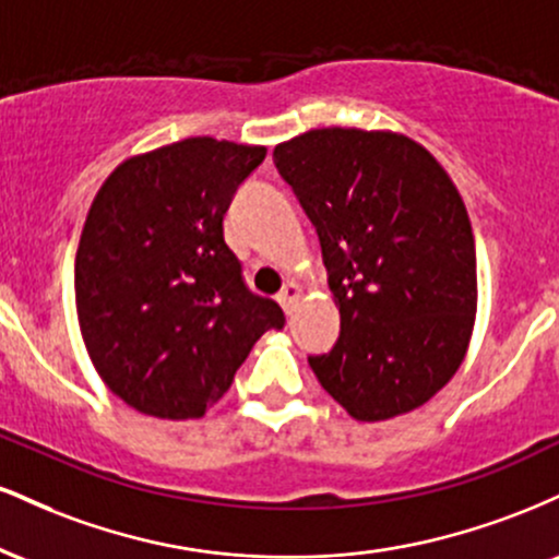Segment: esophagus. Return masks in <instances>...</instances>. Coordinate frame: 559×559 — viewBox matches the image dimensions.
Returning a JSON list of instances; mask_svg holds the SVG:
<instances>
[{"mask_svg":"<svg viewBox=\"0 0 559 559\" xmlns=\"http://www.w3.org/2000/svg\"><path fill=\"white\" fill-rule=\"evenodd\" d=\"M299 297H301V286L299 284H286L284 286V292L278 294V301H281V307H284L286 312H292V307H294V301H299Z\"/></svg>","mask_w":559,"mask_h":559,"instance_id":"1","label":"esophagus"}]
</instances>
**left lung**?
I'll return each mask as SVG.
<instances>
[{"instance_id":"8db88e82","label":"left lung","mask_w":559,"mask_h":559,"mask_svg":"<svg viewBox=\"0 0 559 559\" xmlns=\"http://www.w3.org/2000/svg\"><path fill=\"white\" fill-rule=\"evenodd\" d=\"M273 159L318 230L342 318L312 373L355 420L418 409L457 373L476 323V241L457 186L396 131L312 128Z\"/></svg>"}]
</instances>
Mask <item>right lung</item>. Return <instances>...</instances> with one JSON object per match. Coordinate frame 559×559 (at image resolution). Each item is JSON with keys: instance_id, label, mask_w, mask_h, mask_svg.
I'll list each match as a JSON object with an SVG mask.
<instances>
[{"instance_id": "right-lung-1", "label": "right lung", "mask_w": 559, "mask_h": 559, "mask_svg": "<svg viewBox=\"0 0 559 559\" xmlns=\"http://www.w3.org/2000/svg\"><path fill=\"white\" fill-rule=\"evenodd\" d=\"M265 146L194 136L123 159L96 191L79 252L75 312L88 360L128 407L202 418L267 329L223 239V215Z\"/></svg>"}]
</instances>
